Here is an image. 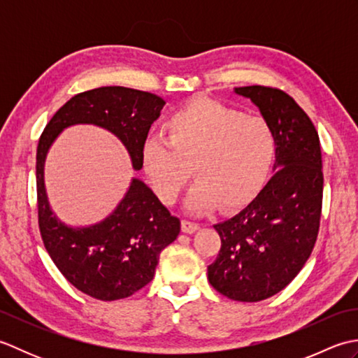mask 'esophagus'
<instances>
[{
    "mask_svg": "<svg viewBox=\"0 0 358 358\" xmlns=\"http://www.w3.org/2000/svg\"><path fill=\"white\" fill-rule=\"evenodd\" d=\"M181 229H183V232L186 234H194L200 229V224L189 222V220H183V222H181Z\"/></svg>",
    "mask_w": 358,
    "mask_h": 358,
    "instance_id": "34e87169",
    "label": "esophagus"
}]
</instances>
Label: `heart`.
<instances>
[{
	"mask_svg": "<svg viewBox=\"0 0 358 358\" xmlns=\"http://www.w3.org/2000/svg\"><path fill=\"white\" fill-rule=\"evenodd\" d=\"M166 131L167 138L154 135L144 143L143 171L158 199L172 204L194 167L196 180L186 200L192 212L246 206L262 191L277 154L268 120L208 96L180 106Z\"/></svg>",
	"mask_w": 358,
	"mask_h": 358,
	"instance_id": "b5f03b06",
	"label": "heart"
}]
</instances>
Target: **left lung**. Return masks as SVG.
Returning a JSON list of instances; mask_svg holds the SVG:
<instances>
[{
    "instance_id": "8db88e82",
    "label": "left lung",
    "mask_w": 358,
    "mask_h": 358,
    "mask_svg": "<svg viewBox=\"0 0 358 358\" xmlns=\"http://www.w3.org/2000/svg\"><path fill=\"white\" fill-rule=\"evenodd\" d=\"M234 92L249 98L275 131V172L245 209L214 224L222 248L208 278L227 299L260 301L291 283L313 252L323 200L322 149L313 121L283 90Z\"/></svg>"
}]
</instances>
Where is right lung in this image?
<instances>
[{
  "instance_id": "obj_1",
  "label": "right lung",
  "mask_w": 358,
  "mask_h": 358,
  "mask_svg": "<svg viewBox=\"0 0 358 358\" xmlns=\"http://www.w3.org/2000/svg\"><path fill=\"white\" fill-rule=\"evenodd\" d=\"M164 104L162 96L129 87L87 90L59 108L38 141V224L44 248L66 280L96 300L126 299L152 281L162 250L178 237L180 220L140 178H132L118 206L100 223L66 224L49 204L45 157L64 129L94 124L115 135L127 149L134 169L140 171L149 129Z\"/></svg>"
}]
</instances>
